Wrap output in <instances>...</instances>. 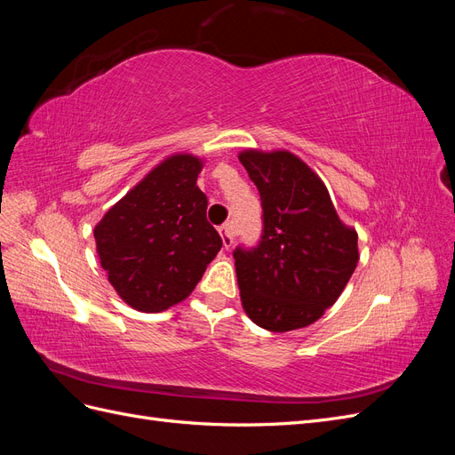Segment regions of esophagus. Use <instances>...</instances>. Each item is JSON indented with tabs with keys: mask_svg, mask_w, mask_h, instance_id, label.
<instances>
[{
	"mask_svg": "<svg viewBox=\"0 0 455 455\" xmlns=\"http://www.w3.org/2000/svg\"><path fill=\"white\" fill-rule=\"evenodd\" d=\"M218 231H220V237H222V241H224V246L226 249H229V246L233 244V239H235V229H233V224L228 222L224 226H220Z\"/></svg>",
	"mask_w": 455,
	"mask_h": 455,
	"instance_id": "obj_1",
	"label": "esophagus"
}]
</instances>
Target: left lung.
Returning a JSON list of instances; mask_svg holds the SVG:
<instances>
[{"instance_id": "obj_1", "label": "left lung", "mask_w": 455, "mask_h": 455, "mask_svg": "<svg viewBox=\"0 0 455 455\" xmlns=\"http://www.w3.org/2000/svg\"><path fill=\"white\" fill-rule=\"evenodd\" d=\"M258 188L261 235L233 251L246 315L271 332L304 328L334 306L359 261L321 178L288 151H244Z\"/></svg>"}]
</instances>
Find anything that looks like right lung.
<instances>
[{
	"mask_svg": "<svg viewBox=\"0 0 455 455\" xmlns=\"http://www.w3.org/2000/svg\"><path fill=\"white\" fill-rule=\"evenodd\" d=\"M199 172L194 156L164 159L94 228L108 281L134 309L159 313L186 299L222 249Z\"/></svg>",
	"mask_w": 455,
	"mask_h": 455,
	"instance_id": "add662e5",
	"label": "right lung"
}]
</instances>
